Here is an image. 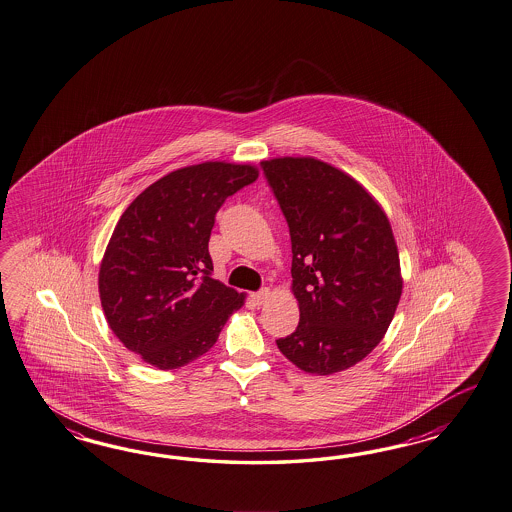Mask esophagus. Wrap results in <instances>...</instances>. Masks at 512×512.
I'll list each match as a JSON object with an SVG mask.
<instances>
[{"label": "esophagus", "mask_w": 512, "mask_h": 512, "mask_svg": "<svg viewBox=\"0 0 512 512\" xmlns=\"http://www.w3.org/2000/svg\"><path fill=\"white\" fill-rule=\"evenodd\" d=\"M269 295H271V291H269V289L267 288H262L260 289V291L252 293V295H250V299L254 301V304H256V306H262L263 302L269 299Z\"/></svg>", "instance_id": "1"}]
</instances>
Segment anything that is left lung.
<instances>
[{"label": "left lung", "mask_w": 512, "mask_h": 512, "mask_svg": "<svg viewBox=\"0 0 512 512\" xmlns=\"http://www.w3.org/2000/svg\"><path fill=\"white\" fill-rule=\"evenodd\" d=\"M291 236L299 327L280 353L315 375L364 360L394 319L403 278L392 226L349 174L314 158L262 161Z\"/></svg>", "instance_id": "left-lung-1"}]
</instances>
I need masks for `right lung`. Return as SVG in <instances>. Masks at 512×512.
<instances>
[{"label": "right lung", "mask_w": 512, "mask_h": 512, "mask_svg": "<svg viewBox=\"0 0 512 512\" xmlns=\"http://www.w3.org/2000/svg\"><path fill=\"white\" fill-rule=\"evenodd\" d=\"M258 169L206 161L146 187L122 213L100 265L109 328L158 369L208 353L245 301L211 276L210 243L224 200L256 182Z\"/></svg>", "instance_id": "right-lung-1"}]
</instances>
